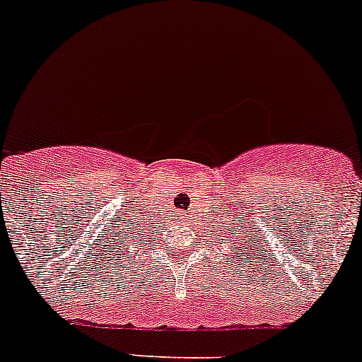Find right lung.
<instances>
[{
  "label": "right lung",
  "instance_id": "add662e5",
  "mask_svg": "<svg viewBox=\"0 0 362 362\" xmlns=\"http://www.w3.org/2000/svg\"><path fill=\"white\" fill-rule=\"evenodd\" d=\"M132 237H134V235H132Z\"/></svg>",
  "mask_w": 362,
  "mask_h": 362
}]
</instances>
